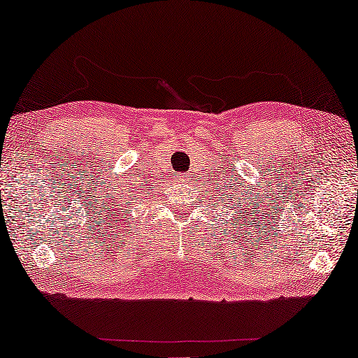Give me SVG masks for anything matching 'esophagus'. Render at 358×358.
Returning a JSON list of instances; mask_svg holds the SVG:
<instances>
[{
  "label": "esophagus",
  "mask_w": 358,
  "mask_h": 358,
  "mask_svg": "<svg viewBox=\"0 0 358 358\" xmlns=\"http://www.w3.org/2000/svg\"><path fill=\"white\" fill-rule=\"evenodd\" d=\"M175 181H177V183L181 185V186H186L191 181V175L189 173H178L177 178H175Z\"/></svg>",
  "instance_id": "obj_1"
}]
</instances>
